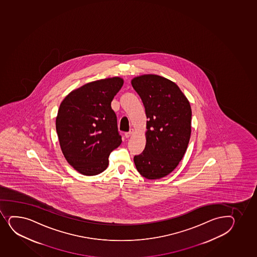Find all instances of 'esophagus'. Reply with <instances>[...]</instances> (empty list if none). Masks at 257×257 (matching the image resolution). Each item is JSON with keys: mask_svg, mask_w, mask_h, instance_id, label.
I'll return each instance as SVG.
<instances>
[{"mask_svg": "<svg viewBox=\"0 0 257 257\" xmlns=\"http://www.w3.org/2000/svg\"><path fill=\"white\" fill-rule=\"evenodd\" d=\"M133 133H134V130L132 129V130H131L129 133H124V137H125L126 138H130L131 136L133 135Z\"/></svg>", "mask_w": 257, "mask_h": 257, "instance_id": "34e87169", "label": "esophagus"}]
</instances>
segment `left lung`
I'll return each instance as SVG.
<instances>
[{
    "label": "left lung",
    "mask_w": 257,
    "mask_h": 257,
    "mask_svg": "<svg viewBox=\"0 0 257 257\" xmlns=\"http://www.w3.org/2000/svg\"><path fill=\"white\" fill-rule=\"evenodd\" d=\"M141 97L147 119L146 146L134 156L138 172L160 179L174 171L184 156L191 135L190 103L177 84L156 75L132 80Z\"/></svg>",
    "instance_id": "1"
}]
</instances>
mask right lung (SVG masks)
I'll use <instances>...</instances> for the list:
<instances>
[{
    "label": "right lung",
    "instance_id": "obj_1",
    "mask_svg": "<svg viewBox=\"0 0 257 257\" xmlns=\"http://www.w3.org/2000/svg\"><path fill=\"white\" fill-rule=\"evenodd\" d=\"M121 78L87 83L61 102L56 130L68 163L86 176L105 171L108 157L121 144L111 102L123 86Z\"/></svg>",
    "mask_w": 257,
    "mask_h": 257
}]
</instances>
